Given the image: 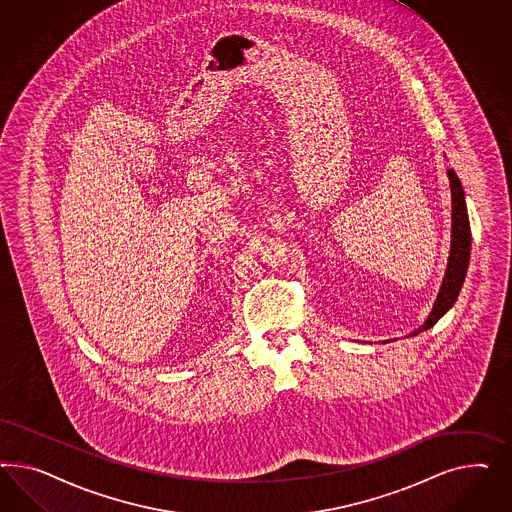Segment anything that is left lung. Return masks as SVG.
Returning a JSON list of instances; mask_svg holds the SVG:
<instances>
[{
	"label": "left lung",
	"mask_w": 512,
	"mask_h": 512,
	"mask_svg": "<svg viewBox=\"0 0 512 512\" xmlns=\"http://www.w3.org/2000/svg\"><path fill=\"white\" fill-rule=\"evenodd\" d=\"M450 182V197H452V231H450L449 263L443 276L441 289L435 298L434 308L430 311L428 319L422 325L413 330L409 336H417L424 330H430L432 326L454 306L456 298L462 291L467 266H469V255H471V227L467 217V206H465L464 187L456 172L447 171Z\"/></svg>",
	"instance_id": "obj_1"
}]
</instances>
